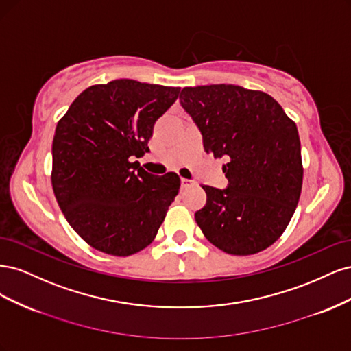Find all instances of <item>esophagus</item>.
I'll use <instances>...</instances> for the list:
<instances>
[{"label":"esophagus","mask_w":351,"mask_h":351,"mask_svg":"<svg viewBox=\"0 0 351 351\" xmlns=\"http://www.w3.org/2000/svg\"><path fill=\"white\" fill-rule=\"evenodd\" d=\"M193 184H195V182H192V180H187V178H182V187L187 189V187H190V186H193Z\"/></svg>","instance_id":"obj_1"}]
</instances>
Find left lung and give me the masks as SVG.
<instances>
[{
	"label": "left lung",
	"mask_w": 351,
	"mask_h": 351,
	"mask_svg": "<svg viewBox=\"0 0 351 351\" xmlns=\"http://www.w3.org/2000/svg\"><path fill=\"white\" fill-rule=\"evenodd\" d=\"M180 104L204 136L205 151L227 161V189L204 186L206 205L195 214L202 232L239 256L269 247L289 226L302 193L295 123L271 95L236 84L184 88Z\"/></svg>",
	"instance_id": "1"
}]
</instances>
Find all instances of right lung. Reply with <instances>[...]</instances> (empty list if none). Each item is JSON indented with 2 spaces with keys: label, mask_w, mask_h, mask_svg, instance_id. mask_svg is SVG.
Instances as JSON below:
<instances>
[{
  "label": "right lung",
  "mask_w": 351,
  "mask_h": 351,
  "mask_svg": "<svg viewBox=\"0 0 351 351\" xmlns=\"http://www.w3.org/2000/svg\"><path fill=\"white\" fill-rule=\"evenodd\" d=\"M180 88L119 79L83 90L58 121L51 182L71 228L93 249L129 256L149 246L178 193L176 173L154 176V124Z\"/></svg>",
  "instance_id": "right-lung-1"
}]
</instances>
